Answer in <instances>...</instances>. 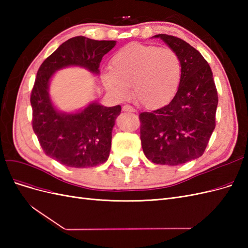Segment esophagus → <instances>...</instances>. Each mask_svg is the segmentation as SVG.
Masks as SVG:
<instances>
[{"mask_svg":"<svg viewBox=\"0 0 248 248\" xmlns=\"http://www.w3.org/2000/svg\"><path fill=\"white\" fill-rule=\"evenodd\" d=\"M122 110L123 111H129V112H136V109H134L131 106H128V104H126V106H124Z\"/></svg>","mask_w":248,"mask_h":248,"instance_id":"esophagus-1","label":"esophagus"}]
</instances>
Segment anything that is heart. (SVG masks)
<instances>
[{
  "mask_svg": "<svg viewBox=\"0 0 248 248\" xmlns=\"http://www.w3.org/2000/svg\"><path fill=\"white\" fill-rule=\"evenodd\" d=\"M181 76V61L174 50L133 42L112 55L109 69L102 74V82L119 98L128 96L132 85L136 100L155 109L174 98Z\"/></svg>",
  "mask_w": 248,
  "mask_h": 248,
  "instance_id": "heart-1",
  "label": "heart"
}]
</instances>
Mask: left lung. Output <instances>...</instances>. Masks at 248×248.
I'll return each mask as SVG.
<instances>
[{"instance_id":"obj_1","label":"left lung","mask_w":248,"mask_h":248,"mask_svg":"<svg viewBox=\"0 0 248 248\" xmlns=\"http://www.w3.org/2000/svg\"><path fill=\"white\" fill-rule=\"evenodd\" d=\"M178 55L181 81L171 101L152 112H140V140L149 160L179 166L204 153L215 128L218 96L209 64L200 51L175 36L158 34Z\"/></svg>"}]
</instances>
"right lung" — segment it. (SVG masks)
I'll return each instance as SVG.
<instances>
[{
  "mask_svg": "<svg viewBox=\"0 0 248 248\" xmlns=\"http://www.w3.org/2000/svg\"><path fill=\"white\" fill-rule=\"evenodd\" d=\"M116 46L114 40L70 38L44 60L31 93L33 130L44 153L70 168H90L106 162L111 147V131L121 107L91 102L77 112L57 109L48 89L55 72L69 66L99 74L102 57Z\"/></svg>",
  "mask_w": 248,
  "mask_h": 248,
  "instance_id": "obj_1",
  "label": "right lung"
}]
</instances>
